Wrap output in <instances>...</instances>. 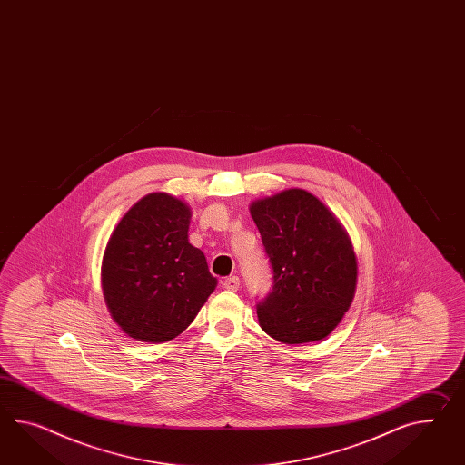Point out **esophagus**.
Segmentation results:
<instances>
[{
	"instance_id": "1",
	"label": "esophagus",
	"mask_w": 465,
	"mask_h": 465,
	"mask_svg": "<svg viewBox=\"0 0 465 465\" xmlns=\"http://www.w3.org/2000/svg\"><path fill=\"white\" fill-rule=\"evenodd\" d=\"M222 283H223V287H225L227 291L235 292V291H238V287H240V279H238L237 275H232V277H227Z\"/></svg>"
}]
</instances>
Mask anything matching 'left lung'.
Returning a JSON list of instances; mask_svg holds the SVG:
<instances>
[{
	"mask_svg": "<svg viewBox=\"0 0 465 465\" xmlns=\"http://www.w3.org/2000/svg\"><path fill=\"white\" fill-rule=\"evenodd\" d=\"M250 215L273 271L272 291L257 306L261 328L289 346L328 338L356 292L358 262L346 228L301 188L252 202Z\"/></svg>",
	"mask_w": 465,
	"mask_h": 465,
	"instance_id": "left-lung-1",
	"label": "left lung"
}]
</instances>
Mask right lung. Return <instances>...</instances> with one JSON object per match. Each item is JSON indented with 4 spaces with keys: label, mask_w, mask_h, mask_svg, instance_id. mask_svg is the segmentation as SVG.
<instances>
[{
    "label": "right lung",
    "mask_w": 465,
    "mask_h": 465,
    "mask_svg": "<svg viewBox=\"0 0 465 465\" xmlns=\"http://www.w3.org/2000/svg\"><path fill=\"white\" fill-rule=\"evenodd\" d=\"M192 208L170 193H149L115 225L104 252V301L133 340L180 336L215 291L204 253L188 242Z\"/></svg>",
    "instance_id": "right-lung-1"
}]
</instances>
